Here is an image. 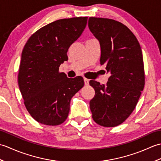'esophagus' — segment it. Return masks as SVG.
<instances>
[{
	"label": "esophagus",
	"mask_w": 161,
	"mask_h": 161,
	"mask_svg": "<svg viewBox=\"0 0 161 161\" xmlns=\"http://www.w3.org/2000/svg\"><path fill=\"white\" fill-rule=\"evenodd\" d=\"M84 84H85V85H86V86H88V84H89V80H88V79H87V78H86V77H84Z\"/></svg>",
	"instance_id": "34e87169"
}]
</instances>
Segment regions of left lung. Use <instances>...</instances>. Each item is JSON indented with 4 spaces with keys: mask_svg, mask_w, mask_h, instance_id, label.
Returning a JSON list of instances; mask_svg holds the SVG:
<instances>
[{
    "mask_svg": "<svg viewBox=\"0 0 161 161\" xmlns=\"http://www.w3.org/2000/svg\"><path fill=\"white\" fill-rule=\"evenodd\" d=\"M88 28L100 43V64L111 73L107 85L90 81L95 91L92 118L99 125L114 127L131 114L144 88L142 50L133 33L117 20L90 17Z\"/></svg>",
    "mask_w": 161,
    "mask_h": 161,
    "instance_id": "left-lung-1",
    "label": "left lung"
}]
</instances>
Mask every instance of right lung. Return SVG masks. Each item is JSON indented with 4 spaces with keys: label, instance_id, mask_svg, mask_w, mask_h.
<instances>
[{
    "label": "right lung",
    "instance_id": "add662e5",
    "mask_svg": "<svg viewBox=\"0 0 161 161\" xmlns=\"http://www.w3.org/2000/svg\"><path fill=\"white\" fill-rule=\"evenodd\" d=\"M88 17L55 20L28 39L20 59L18 83L27 110L41 124H62L70 111L71 98L84 86L83 78L59 73L67 52L86 28Z\"/></svg>",
    "mask_w": 161,
    "mask_h": 161
}]
</instances>
